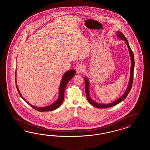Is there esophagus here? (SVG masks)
Returning <instances> with one entry per match:
<instances>
[{"label":"esophagus","mask_w":150,"mask_h":150,"mask_svg":"<svg viewBox=\"0 0 150 150\" xmlns=\"http://www.w3.org/2000/svg\"><path fill=\"white\" fill-rule=\"evenodd\" d=\"M84 68H85V66L83 64H80L79 65H77L75 68L76 69V71L78 74H80V73H81L84 70Z\"/></svg>","instance_id":"obj_1"}]
</instances>
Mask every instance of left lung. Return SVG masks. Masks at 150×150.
<instances>
[{
	"mask_svg": "<svg viewBox=\"0 0 150 150\" xmlns=\"http://www.w3.org/2000/svg\"><path fill=\"white\" fill-rule=\"evenodd\" d=\"M117 36L119 37L122 40H123L124 41H125V43H127V47L129 48V50L130 55V57H131L132 65H131V69H130V77L129 85H128L127 90H126L125 92L124 93V94L121 97H120L119 99H118V100H116L115 101H114V102L111 103H109V104H99V103H96L95 101H93V100L91 99V97H90V95H89V82H88V80H87L86 77H85V91H86L87 99L88 101L90 102V103L91 105H93L94 107H95L97 108H109V107H113L114 105H117L119 103L121 102L122 100H124L127 97V95L129 94V93L130 92V91L131 90V88H132V82H133V79H134V65H135L134 54H133V52L132 51L130 45H129V43H128V41H127V38L123 35V33L118 31V32H117Z\"/></svg>",
	"mask_w": 150,
	"mask_h": 150,
	"instance_id": "obj_1",
	"label": "left lung"
}]
</instances>
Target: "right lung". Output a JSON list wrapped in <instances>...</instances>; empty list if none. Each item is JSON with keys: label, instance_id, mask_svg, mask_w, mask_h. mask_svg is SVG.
<instances>
[{"label": "right lung", "instance_id": "add662e5", "mask_svg": "<svg viewBox=\"0 0 150 150\" xmlns=\"http://www.w3.org/2000/svg\"><path fill=\"white\" fill-rule=\"evenodd\" d=\"M75 74H76V71L74 70H69L67 72H66L64 74L63 76L62 77V80L61 83H60V88H59V95L58 99L53 104L50 105H48V106H47L45 107H42V108L36 107H34L32 105L29 104L27 101L23 98V96L20 94V92L18 90V85H17L16 83V88H17L18 91V94L20 95V97L26 102H27V104H28L31 107H32V108H33L34 109H36L39 112H45V111L53 110L54 109L58 108L59 106L62 105V103H63L64 99V91H65V87L67 86V85L69 81L70 80V79H71L74 76V75ZM15 79H16V77H15ZM15 81H16V80H15Z\"/></svg>", "mask_w": 150, "mask_h": 150}]
</instances>
